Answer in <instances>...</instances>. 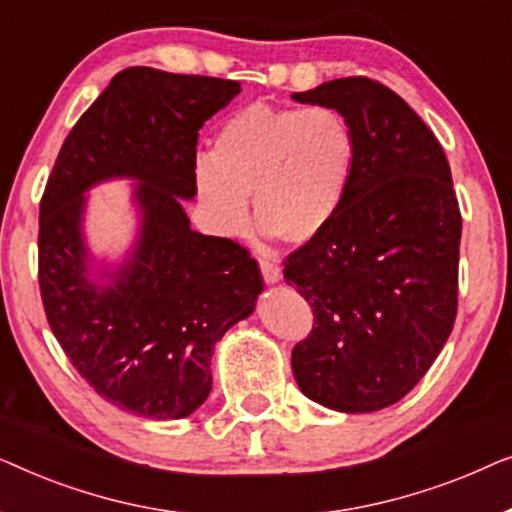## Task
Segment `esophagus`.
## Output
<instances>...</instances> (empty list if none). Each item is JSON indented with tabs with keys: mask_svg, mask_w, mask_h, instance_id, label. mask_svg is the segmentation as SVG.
Here are the masks:
<instances>
[{
	"mask_svg": "<svg viewBox=\"0 0 512 512\" xmlns=\"http://www.w3.org/2000/svg\"><path fill=\"white\" fill-rule=\"evenodd\" d=\"M258 265H261V275L265 279V284H277L279 279H282V268H279L275 261L261 258V261H258Z\"/></svg>",
	"mask_w": 512,
	"mask_h": 512,
	"instance_id": "esophagus-1",
	"label": "esophagus"
}]
</instances>
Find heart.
I'll return each instance as SVG.
<instances>
[{
  "instance_id": "1",
  "label": "heart",
  "mask_w": 512,
  "mask_h": 512,
  "mask_svg": "<svg viewBox=\"0 0 512 512\" xmlns=\"http://www.w3.org/2000/svg\"><path fill=\"white\" fill-rule=\"evenodd\" d=\"M359 163V137L335 107L254 102L221 125L214 153H198L193 181L214 233L242 235L249 195L263 235L307 244L345 205Z\"/></svg>"
}]
</instances>
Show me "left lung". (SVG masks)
I'll use <instances>...</instances> for the list:
<instances>
[{"instance_id": "left-lung-1", "label": "left lung", "mask_w": 512, "mask_h": 512, "mask_svg": "<svg viewBox=\"0 0 512 512\" xmlns=\"http://www.w3.org/2000/svg\"><path fill=\"white\" fill-rule=\"evenodd\" d=\"M349 118L359 163L345 205L284 265L314 312L291 366L310 401L338 412L394 405L422 380L457 317L461 214L443 146L405 100L349 76L293 93Z\"/></svg>"}]
</instances>
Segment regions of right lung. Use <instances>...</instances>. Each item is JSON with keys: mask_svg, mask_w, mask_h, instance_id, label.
<instances>
[{"mask_svg": "<svg viewBox=\"0 0 512 512\" xmlns=\"http://www.w3.org/2000/svg\"><path fill=\"white\" fill-rule=\"evenodd\" d=\"M240 83L130 67L69 132L39 207V286L48 324L83 380L137 417L181 419L212 391L216 342L251 317L258 263L226 237L191 228L184 200L198 130ZM132 180L133 240L95 255L87 193Z\"/></svg>", "mask_w": 512, "mask_h": 512, "instance_id": "add662e5", "label": "right lung"}]
</instances>
